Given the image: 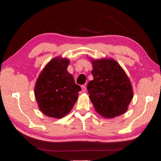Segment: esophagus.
Instances as JSON below:
<instances>
[{"label":"esophagus","mask_w":161,"mask_h":161,"mask_svg":"<svg viewBox=\"0 0 161 161\" xmlns=\"http://www.w3.org/2000/svg\"><path fill=\"white\" fill-rule=\"evenodd\" d=\"M81 91H82V92H86V86L82 85V86H81Z\"/></svg>","instance_id":"1"}]
</instances>
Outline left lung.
<instances>
[{
	"mask_svg": "<svg viewBox=\"0 0 161 161\" xmlns=\"http://www.w3.org/2000/svg\"><path fill=\"white\" fill-rule=\"evenodd\" d=\"M93 80L87 85L89 98L98 114L113 118L125 113L133 98L130 81L112 59L92 60Z\"/></svg>",
	"mask_w": 161,
	"mask_h": 161,
	"instance_id": "8db88e82",
	"label": "left lung"
}]
</instances>
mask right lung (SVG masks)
<instances>
[{
	"mask_svg": "<svg viewBox=\"0 0 161 161\" xmlns=\"http://www.w3.org/2000/svg\"><path fill=\"white\" fill-rule=\"evenodd\" d=\"M69 61L56 58L43 69L36 81L34 94L41 111L46 115L61 118L78 98L81 87L67 70Z\"/></svg>",
	"mask_w": 161,
	"mask_h": 161,
	"instance_id": "1",
	"label": "right lung"
}]
</instances>
